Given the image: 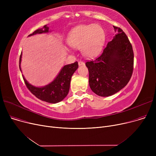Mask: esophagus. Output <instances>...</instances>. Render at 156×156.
I'll list each match as a JSON object with an SVG mask.
<instances>
[{
	"instance_id": "esophagus-1",
	"label": "esophagus",
	"mask_w": 156,
	"mask_h": 156,
	"mask_svg": "<svg viewBox=\"0 0 156 156\" xmlns=\"http://www.w3.org/2000/svg\"><path fill=\"white\" fill-rule=\"evenodd\" d=\"M78 65L79 66H83V65H85V63L82 61H79L78 62Z\"/></svg>"
}]
</instances>
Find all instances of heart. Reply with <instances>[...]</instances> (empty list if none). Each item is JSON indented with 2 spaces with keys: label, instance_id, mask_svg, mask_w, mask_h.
<instances>
[{
  "label": "heart",
  "instance_id": "obj_1",
  "mask_svg": "<svg viewBox=\"0 0 156 156\" xmlns=\"http://www.w3.org/2000/svg\"><path fill=\"white\" fill-rule=\"evenodd\" d=\"M104 41V30L98 24L76 27L69 32L67 37L70 47L81 48V52L88 57L95 56L101 51Z\"/></svg>",
  "mask_w": 156,
  "mask_h": 156
}]
</instances>
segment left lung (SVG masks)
Returning <instances> with one entry per match:
<instances>
[{"label": "left lung", "instance_id": "left-lung-1", "mask_svg": "<svg viewBox=\"0 0 156 156\" xmlns=\"http://www.w3.org/2000/svg\"><path fill=\"white\" fill-rule=\"evenodd\" d=\"M117 34L96 59L85 65L89 71V85L101 97L118 92L128 83L133 69L134 55L129 41L121 28L113 27Z\"/></svg>", "mask_w": 156, "mask_h": 156}]
</instances>
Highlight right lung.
Instances as JSON below:
<instances>
[{
    "label": "right lung",
    "mask_w": 156,
    "mask_h": 156,
    "mask_svg": "<svg viewBox=\"0 0 156 156\" xmlns=\"http://www.w3.org/2000/svg\"><path fill=\"white\" fill-rule=\"evenodd\" d=\"M51 31V30H49L47 25H45L42 28L37 29L28 37L37 34H47ZM21 58L22 52L20 57V69L22 73L21 68ZM78 68L77 62L64 66L54 80L43 87H36L29 83L23 75V78L29 90L38 99L48 103L56 104L62 101L68 94L71 77Z\"/></svg>",
    "instance_id": "1"
}]
</instances>
